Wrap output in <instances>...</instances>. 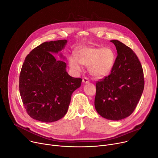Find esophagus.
Listing matches in <instances>:
<instances>
[{"label":"esophagus","mask_w":158,"mask_h":158,"mask_svg":"<svg viewBox=\"0 0 158 158\" xmlns=\"http://www.w3.org/2000/svg\"><path fill=\"white\" fill-rule=\"evenodd\" d=\"M83 83H89V80L87 77H84L83 79Z\"/></svg>","instance_id":"esophagus-1"}]
</instances>
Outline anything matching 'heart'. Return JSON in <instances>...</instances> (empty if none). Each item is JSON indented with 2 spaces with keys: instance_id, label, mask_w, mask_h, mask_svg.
<instances>
[{
  "instance_id": "heart-1",
  "label": "heart",
  "mask_w": 158,
  "mask_h": 158,
  "mask_svg": "<svg viewBox=\"0 0 158 158\" xmlns=\"http://www.w3.org/2000/svg\"><path fill=\"white\" fill-rule=\"evenodd\" d=\"M114 53L109 48L83 47L76 52V58L71 57L70 66L74 70H80L81 64L90 66V72L96 77H102L110 72L114 63Z\"/></svg>"
}]
</instances>
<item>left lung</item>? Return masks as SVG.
I'll return each mask as SVG.
<instances>
[{"mask_svg":"<svg viewBox=\"0 0 158 158\" xmlns=\"http://www.w3.org/2000/svg\"><path fill=\"white\" fill-rule=\"evenodd\" d=\"M118 52L111 72L96 82L95 108L102 118L118 121L131 115L143 92L145 80L140 61L134 51L112 40Z\"/></svg>","mask_w":158,"mask_h":158,"instance_id":"obj_1","label":"left lung"}]
</instances>
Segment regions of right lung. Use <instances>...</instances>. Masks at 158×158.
Returning <instances> with one entry per match:
<instances>
[{"label": "right lung", "instance_id": "1", "mask_svg": "<svg viewBox=\"0 0 158 158\" xmlns=\"http://www.w3.org/2000/svg\"><path fill=\"white\" fill-rule=\"evenodd\" d=\"M66 40L44 42L25 58L19 76V91L26 112L31 118L50 123L63 118L72 93L81 78L68 75L66 64L53 53L62 50Z\"/></svg>", "mask_w": 158, "mask_h": 158}]
</instances>
